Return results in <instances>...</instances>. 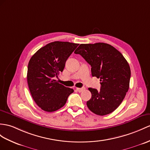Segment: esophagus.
I'll list each match as a JSON object with an SVG mask.
<instances>
[{"label":"esophagus","instance_id":"1","mask_svg":"<svg viewBox=\"0 0 150 150\" xmlns=\"http://www.w3.org/2000/svg\"><path fill=\"white\" fill-rule=\"evenodd\" d=\"M84 90H85L84 88H76V90H77L79 92H81L82 91H83Z\"/></svg>","mask_w":150,"mask_h":150}]
</instances>
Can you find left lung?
Wrapping results in <instances>:
<instances>
[{"label": "left lung", "instance_id": "8db88e82", "mask_svg": "<svg viewBox=\"0 0 150 150\" xmlns=\"http://www.w3.org/2000/svg\"><path fill=\"white\" fill-rule=\"evenodd\" d=\"M88 63L93 77L100 78V89L89 88L92 97L86 105L95 114L104 116L114 111L129 88L130 69L123 54L104 42L81 44L74 52Z\"/></svg>", "mask_w": 150, "mask_h": 150}]
</instances>
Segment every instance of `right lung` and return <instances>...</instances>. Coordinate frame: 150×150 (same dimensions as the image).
Here are the masks:
<instances>
[{
	"label": "right lung",
	"instance_id": "1",
	"mask_svg": "<svg viewBox=\"0 0 150 150\" xmlns=\"http://www.w3.org/2000/svg\"><path fill=\"white\" fill-rule=\"evenodd\" d=\"M79 45L54 41L40 48L28 65L27 82L35 103L42 110L55 111L65 104L74 90L60 84L58 78L65 62Z\"/></svg>",
	"mask_w": 150,
	"mask_h": 150
}]
</instances>
